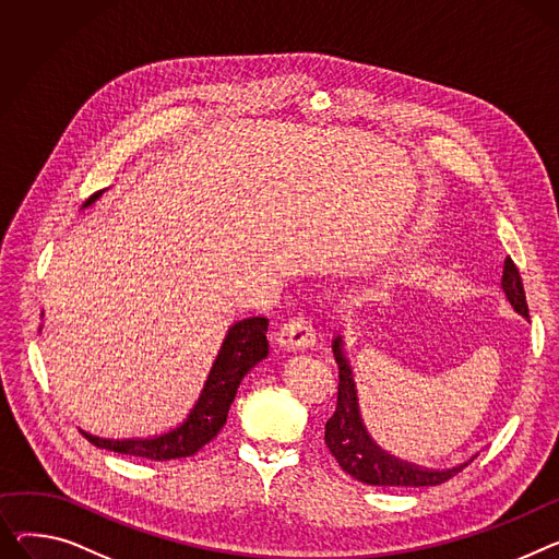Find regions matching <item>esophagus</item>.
Masks as SVG:
<instances>
[{
	"label": "esophagus",
	"mask_w": 559,
	"mask_h": 559,
	"mask_svg": "<svg viewBox=\"0 0 559 559\" xmlns=\"http://www.w3.org/2000/svg\"><path fill=\"white\" fill-rule=\"evenodd\" d=\"M276 342L283 350L301 353L310 350L317 344V332L306 317H296L281 328V332L276 334Z\"/></svg>",
	"instance_id": "obj_1"
}]
</instances>
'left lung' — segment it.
<instances>
[{
  "label": "left lung",
  "mask_w": 559,
  "mask_h": 559,
  "mask_svg": "<svg viewBox=\"0 0 559 559\" xmlns=\"http://www.w3.org/2000/svg\"><path fill=\"white\" fill-rule=\"evenodd\" d=\"M501 287L512 308L524 319H528L524 283L510 258H506ZM332 353L340 364V395H337V408H334V414L325 423V444L330 454L342 465V469L348 472L353 478L366 483V486L427 488L452 478L478 456L474 454L469 461L448 469H429V467H420L414 463H406L402 459H395L391 452L380 448L378 440L370 436L364 423L357 382L344 353V334H337V337L332 340Z\"/></svg>",
  "instance_id": "left-lung-1"
}]
</instances>
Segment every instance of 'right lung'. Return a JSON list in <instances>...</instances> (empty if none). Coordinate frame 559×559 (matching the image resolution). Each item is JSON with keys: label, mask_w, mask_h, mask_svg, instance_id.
<instances>
[{"label": "right lung", "mask_w": 559, "mask_h": 559, "mask_svg": "<svg viewBox=\"0 0 559 559\" xmlns=\"http://www.w3.org/2000/svg\"><path fill=\"white\" fill-rule=\"evenodd\" d=\"M103 193L105 189L94 193L83 204V209L92 206ZM267 325L270 321L265 317H251V319L236 321L227 330L195 404L191 406V412L186 414V418L173 429L153 438H136V440H130V438L109 440L92 433H85V438L100 450L119 452L128 456H141L151 461L193 456L209 440L217 436L222 427H225L229 406L238 393L242 378L258 361H263L267 357L270 353V344L265 337Z\"/></svg>", "instance_id": "right-lung-1"}]
</instances>
